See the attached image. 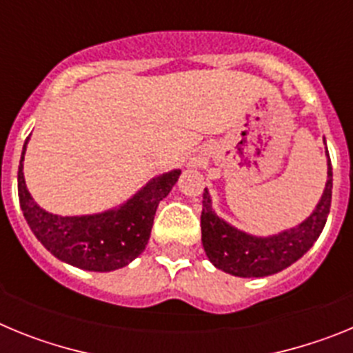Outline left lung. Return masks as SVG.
Masks as SVG:
<instances>
[{"mask_svg": "<svg viewBox=\"0 0 353 353\" xmlns=\"http://www.w3.org/2000/svg\"><path fill=\"white\" fill-rule=\"evenodd\" d=\"M332 198V166L327 152V183L313 214L295 228L270 236L240 232L223 221L212 208L208 191L203 192L201 242L214 267L239 277H265L281 272L302 258L322 233Z\"/></svg>", "mask_w": 353, "mask_h": 353, "instance_id": "left-lung-1", "label": "left lung"}]
</instances>
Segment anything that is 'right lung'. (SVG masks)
<instances>
[{
	"mask_svg": "<svg viewBox=\"0 0 353 353\" xmlns=\"http://www.w3.org/2000/svg\"><path fill=\"white\" fill-rule=\"evenodd\" d=\"M28 139L19 162V203L40 244L58 260L93 272L121 269L138 258L148 244L159 203L170 194L182 171L173 170L159 174L113 210L61 217L40 208L28 192L23 173Z\"/></svg>",
	"mask_w": 353,
	"mask_h": 353,
	"instance_id": "1",
	"label": "right lung"
}]
</instances>
